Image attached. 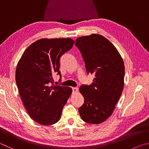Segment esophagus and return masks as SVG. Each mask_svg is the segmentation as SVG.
Returning <instances> with one entry per match:
<instances>
[{"label": "esophagus", "mask_w": 149, "mask_h": 149, "mask_svg": "<svg viewBox=\"0 0 149 149\" xmlns=\"http://www.w3.org/2000/svg\"><path fill=\"white\" fill-rule=\"evenodd\" d=\"M72 91L74 93H76L78 92V88L77 87H72Z\"/></svg>", "instance_id": "34e87169"}]
</instances>
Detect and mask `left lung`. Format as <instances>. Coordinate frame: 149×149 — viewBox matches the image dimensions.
I'll return each mask as SVG.
<instances>
[{"label": "left lung", "instance_id": "obj_1", "mask_svg": "<svg viewBox=\"0 0 149 149\" xmlns=\"http://www.w3.org/2000/svg\"><path fill=\"white\" fill-rule=\"evenodd\" d=\"M75 45L81 53L87 74L95 76L90 85L80 86L84 103L79 113L86 123H102L112 115L123 92V60L114 45L100 34L78 38Z\"/></svg>", "mask_w": 149, "mask_h": 149}]
</instances>
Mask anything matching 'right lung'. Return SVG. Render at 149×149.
I'll use <instances>...</instances> for the list:
<instances>
[{
    "label": "right lung",
    "instance_id": "right-lung-1",
    "mask_svg": "<svg viewBox=\"0 0 149 149\" xmlns=\"http://www.w3.org/2000/svg\"><path fill=\"white\" fill-rule=\"evenodd\" d=\"M70 38H43L26 48L19 61L15 81L26 110L32 119L42 125L60 120L62 111L72 90L53 85V75H60V58L71 49Z\"/></svg>",
    "mask_w": 149,
    "mask_h": 149
}]
</instances>
